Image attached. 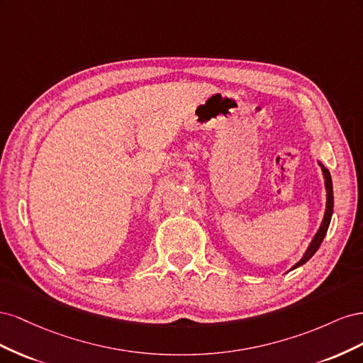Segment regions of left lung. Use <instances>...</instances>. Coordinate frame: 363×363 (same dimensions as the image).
Instances as JSON below:
<instances>
[{"instance_id": "left-lung-1", "label": "left lung", "mask_w": 363, "mask_h": 363, "mask_svg": "<svg viewBox=\"0 0 363 363\" xmlns=\"http://www.w3.org/2000/svg\"><path fill=\"white\" fill-rule=\"evenodd\" d=\"M320 167H321L323 174H324V183H325V191H327V203H325L324 218H323V223H321L320 228H318L316 235H315L313 239H312V242L309 244V247H307L306 252L303 255V257L300 259V262H296L291 269H295V268H298V267L304 265V263L315 255L316 250L320 248V245H321V242H323V239L325 238L328 225H330V219H332V215H333V183H332L330 171H328L321 162H320Z\"/></svg>"}]
</instances>
